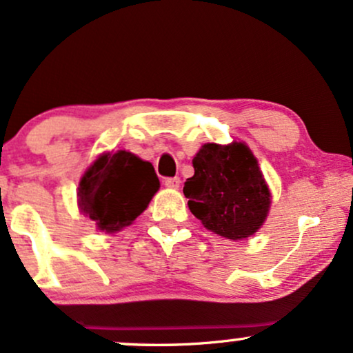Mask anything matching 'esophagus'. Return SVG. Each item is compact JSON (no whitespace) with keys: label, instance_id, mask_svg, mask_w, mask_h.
I'll list each match as a JSON object with an SVG mask.
<instances>
[{"label":"esophagus","instance_id":"1","mask_svg":"<svg viewBox=\"0 0 353 353\" xmlns=\"http://www.w3.org/2000/svg\"><path fill=\"white\" fill-rule=\"evenodd\" d=\"M164 184H165V188H169V189H177L181 184V179L179 177H168V179L164 181Z\"/></svg>","mask_w":353,"mask_h":353}]
</instances>
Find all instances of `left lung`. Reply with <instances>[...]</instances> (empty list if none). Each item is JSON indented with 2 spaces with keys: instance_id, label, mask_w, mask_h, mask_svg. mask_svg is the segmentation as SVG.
<instances>
[{
  "instance_id": "8db88e82",
  "label": "left lung",
  "mask_w": 353,
  "mask_h": 353,
  "mask_svg": "<svg viewBox=\"0 0 353 353\" xmlns=\"http://www.w3.org/2000/svg\"><path fill=\"white\" fill-rule=\"evenodd\" d=\"M192 165L194 176L184 182V196L204 228L230 241H241L261 229L269 212L270 192L245 144H204Z\"/></svg>"
}]
</instances>
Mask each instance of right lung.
Here are the masks:
<instances>
[{"instance_id":"1","label":"right lung","mask_w":353,"mask_h":353,"mask_svg":"<svg viewBox=\"0 0 353 353\" xmlns=\"http://www.w3.org/2000/svg\"><path fill=\"white\" fill-rule=\"evenodd\" d=\"M157 189L151 163L128 151L103 154L79 182V208L101 230L116 232L141 216Z\"/></svg>"}]
</instances>
